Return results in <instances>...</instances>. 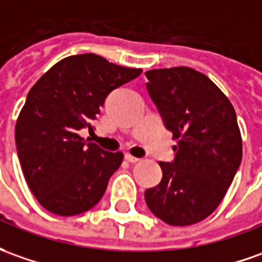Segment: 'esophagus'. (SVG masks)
Instances as JSON below:
<instances>
[{
	"label": "esophagus",
	"mask_w": 262,
	"mask_h": 262,
	"mask_svg": "<svg viewBox=\"0 0 262 262\" xmlns=\"http://www.w3.org/2000/svg\"><path fill=\"white\" fill-rule=\"evenodd\" d=\"M124 159H126L127 162H130V163H136V162L140 161L139 158H136V156H133V155H130V154L124 155Z\"/></svg>",
	"instance_id": "34e87169"
}]
</instances>
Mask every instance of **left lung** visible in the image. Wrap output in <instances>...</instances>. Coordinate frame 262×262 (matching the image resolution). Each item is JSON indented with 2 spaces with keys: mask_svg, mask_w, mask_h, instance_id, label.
Listing matches in <instances>:
<instances>
[{
  "mask_svg": "<svg viewBox=\"0 0 262 262\" xmlns=\"http://www.w3.org/2000/svg\"><path fill=\"white\" fill-rule=\"evenodd\" d=\"M146 89L178 145L159 162L162 181L145 192L147 208L169 225L205 220L228 191L243 159V140L228 97L189 67L146 71Z\"/></svg>",
  "mask_w": 262,
  "mask_h": 262,
  "instance_id": "8db88e82",
  "label": "left lung"
}]
</instances>
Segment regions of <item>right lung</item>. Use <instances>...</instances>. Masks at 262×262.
Here are the masks:
<instances>
[{
	"instance_id": "1",
	"label": "right lung",
	"mask_w": 262,
	"mask_h": 262,
	"mask_svg": "<svg viewBox=\"0 0 262 262\" xmlns=\"http://www.w3.org/2000/svg\"><path fill=\"white\" fill-rule=\"evenodd\" d=\"M140 69L108 63L97 54L63 58L28 92L15 124L23 173L47 211L73 216L93 208L123 161L80 136L110 92L136 79Z\"/></svg>"
}]
</instances>
